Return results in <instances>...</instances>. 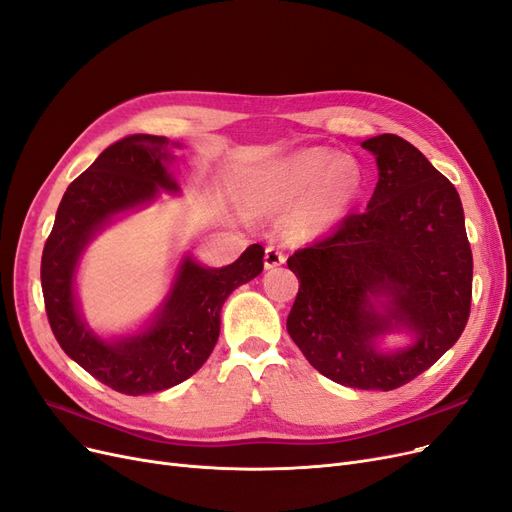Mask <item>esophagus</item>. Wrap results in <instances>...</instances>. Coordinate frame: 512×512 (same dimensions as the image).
Returning a JSON list of instances; mask_svg holds the SVG:
<instances>
[{"label": "esophagus", "mask_w": 512, "mask_h": 512, "mask_svg": "<svg viewBox=\"0 0 512 512\" xmlns=\"http://www.w3.org/2000/svg\"><path fill=\"white\" fill-rule=\"evenodd\" d=\"M283 262H285V254L279 248H275V245H269V248L264 250V267L267 269L281 267Z\"/></svg>", "instance_id": "1"}]
</instances>
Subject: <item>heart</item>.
I'll return each mask as SVG.
<instances>
[{
	"label": "heart",
	"mask_w": 512,
	"mask_h": 512,
	"mask_svg": "<svg viewBox=\"0 0 512 512\" xmlns=\"http://www.w3.org/2000/svg\"><path fill=\"white\" fill-rule=\"evenodd\" d=\"M363 189V170L353 157L304 149L260 168L250 191L264 206L292 210V227L313 235L334 227L353 210Z\"/></svg>",
	"instance_id": "1"
}]
</instances>
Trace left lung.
<instances>
[{
	"mask_svg": "<svg viewBox=\"0 0 512 512\" xmlns=\"http://www.w3.org/2000/svg\"><path fill=\"white\" fill-rule=\"evenodd\" d=\"M378 185L363 212L288 258L298 296L288 332L319 374L361 391H393L452 349L470 313L473 254L456 187L395 134L361 142ZM391 331L410 347L380 352Z\"/></svg>",
	"mask_w": 512,
	"mask_h": 512,
	"instance_id": "left-lung-1",
	"label": "left lung"
}]
</instances>
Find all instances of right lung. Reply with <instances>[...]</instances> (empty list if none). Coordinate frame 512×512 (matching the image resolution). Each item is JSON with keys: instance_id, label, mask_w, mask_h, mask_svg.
Here are the masks:
<instances>
[{"instance_id": "1", "label": "right lung", "mask_w": 512, "mask_h": 512, "mask_svg": "<svg viewBox=\"0 0 512 512\" xmlns=\"http://www.w3.org/2000/svg\"><path fill=\"white\" fill-rule=\"evenodd\" d=\"M170 145L166 136L134 134L102 151L63 195L42 254L46 313L60 349L124 395L159 393L191 378L214 351L224 300L264 267L258 243L220 269L187 254L166 300L140 332L107 340L81 317L75 275L88 243L121 214L149 206L161 191L180 193L168 170Z\"/></svg>"}]
</instances>
